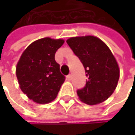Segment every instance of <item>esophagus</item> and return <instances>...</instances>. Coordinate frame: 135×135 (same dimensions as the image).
Here are the masks:
<instances>
[{
	"instance_id": "esophagus-1",
	"label": "esophagus",
	"mask_w": 135,
	"mask_h": 135,
	"mask_svg": "<svg viewBox=\"0 0 135 135\" xmlns=\"http://www.w3.org/2000/svg\"><path fill=\"white\" fill-rule=\"evenodd\" d=\"M71 79H72V76L70 75V74L67 76V80H71Z\"/></svg>"
}]
</instances>
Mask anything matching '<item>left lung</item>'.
I'll return each instance as SVG.
<instances>
[{
    "mask_svg": "<svg viewBox=\"0 0 135 135\" xmlns=\"http://www.w3.org/2000/svg\"><path fill=\"white\" fill-rule=\"evenodd\" d=\"M67 44L80 60L88 78L85 86L76 91L80 99L91 105L107 100L116 89L119 77V66L111 51L93 36L71 37Z\"/></svg>",
    "mask_w": 135,
    "mask_h": 135,
    "instance_id": "left-lung-1",
    "label": "left lung"
}]
</instances>
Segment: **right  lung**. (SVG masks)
<instances>
[{"mask_svg": "<svg viewBox=\"0 0 135 135\" xmlns=\"http://www.w3.org/2000/svg\"><path fill=\"white\" fill-rule=\"evenodd\" d=\"M63 40L45 37L29 45L16 66V76L20 89L31 100L47 104L58 95L65 76L55 60L56 51Z\"/></svg>", "mask_w": 135, "mask_h": 135, "instance_id": "right-lung-1", "label": "right lung"}]
</instances>
